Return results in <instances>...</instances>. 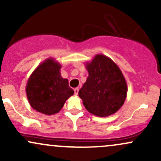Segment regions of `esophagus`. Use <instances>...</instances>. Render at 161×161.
<instances>
[{"label":"esophagus","mask_w":161,"mask_h":161,"mask_svg":"<svg viewBox=\"0 0 161 161\" xmlns=\"http://www.w3.org/2000/svg\"><path fill=\"white\" fill-rule=\"evenodd\" d=\"M79 89L78 88H75V89H74V92H75V95H78V93H79Z\"/></svg>","instance_id":"obj_1"}]
</instances>
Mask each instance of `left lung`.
Masks as SVG:
<instances>
[{
  "mask_svg": "<svg viewBox=\"0 0 161 161\" xmlns=\"http://www.w3.org/2000/svg\"><path fill=\"white\" fill-rule=\"evenodd\" d=\"M88 76L79 96L88 112L105 117L123 106L127 95V84L120 69L110 57L97 54L87 62Z\"/></svg>",
  "mask_w": 161,
  "mask_h": 161,
  "instance_id": "left-lung-1",
  "label": "left lung"
}]
</instances>
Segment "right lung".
Instances as JSON below:
<instances>
[{
	"instance_id": "1",
	"label": "right lung",
	"mask_w": 161,
	"mask_h": 161,
	"mask_svg": "<svg viewBox=\"0 0 161 161\" xmlns=\"http://www.w3.org/2000/svg\"><path fill=\"white\" fill-rule=\"evenodd\" d=\"M61 65L52 57L39 64L29 76L25 92L29 104L36 111L53 115L61 110L74 94L68 79L60 74Z\"/></svg>"
}]
</instances>
